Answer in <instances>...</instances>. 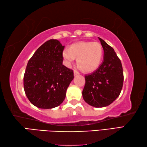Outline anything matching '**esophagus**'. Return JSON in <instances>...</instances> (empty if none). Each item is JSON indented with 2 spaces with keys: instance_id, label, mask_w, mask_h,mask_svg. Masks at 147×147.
I'll list each match as a JSON object with an SVG mask.
<instances>
[{
  "instance_id": "34e87169",
  "label": "esophagus",
  "mask_w": 147,
  "mask_h": 147,
  "mask_svg": "<svg viewBox=\"0 0 147 147\" xmlns=\"http://www.w3.org/2000/svg\"><path fill=\"white\" fill-rule=\"evenodd\" d=\"M78 74H79V73L77 71H74V75L76 76V75H78Z\"/></svg>"
}]
</instances>
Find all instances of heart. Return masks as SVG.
Listing matches in <instances>:
<instances>
[{"label":"heart","instance_id":"1","mask_svg":"<svg viewBox=\"0 0 147 147\" xmlns=\"http://www.w3.org/2000/svg\"><path fill=\"white\" fill-rule=\"evenodd\" d=\"M103 57V49L98 42L82 41L72 45L69 49H64L62 58L64 64L70 67L77 58L80 68L86 72H91L97 69Z\"/></svg>","mask_w":147,"mask_h":147}]
</instances>
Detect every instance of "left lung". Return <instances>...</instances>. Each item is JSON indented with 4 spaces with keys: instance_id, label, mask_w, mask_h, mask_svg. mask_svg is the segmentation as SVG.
Masks as SVG:
<instances>
[{
    "instance_id": "obj_1",
    "label": "left lung",
    "mask_w": 147,
    "mask_h": 147,
    "mask_svg": "<svg viewBox=\"0 0 147 147\" xmlns=\"http://www.w3.org/2000/svg\"><path fill=\"white\" fill-rule=\"evenodd\" d=\"M104 50V59L95 71L85 76L82 96L86 102L96 108L109 105L118 97L124 76L120 59L112 47L98 38Z\"/></svg>"
}]
</instances>
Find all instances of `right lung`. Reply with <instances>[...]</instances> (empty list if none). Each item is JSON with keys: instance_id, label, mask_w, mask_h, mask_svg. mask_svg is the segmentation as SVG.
<instances>
[{"instance_id": "add662e5", "label": "right lung", "mask_w": 147, "mask_h": 147, "mask_svg": "<svg viewBox=\"0 0 147 147\" xmlns=\"http://www.w3.org/2000/svg\"><path fill=\"white\" fill-rule=\"evenodd\" d=\"M64 47L57 39H50L39 47L27 64L24 92L30 102L39 108L60 105L74 78L73 71L62 64Z\"/></svg>"}]
</instances>
